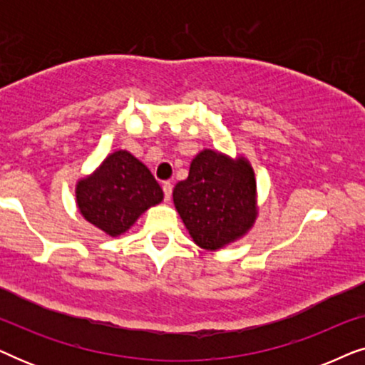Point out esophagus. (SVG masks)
I'll list each match as a JSON object with an SVG mask.
<instances>
[{
  "instance_id": "esophagus-1",
  "label": "esophagus",
  "mask_w": 365,
  "mask_h": 365,
  "mask_svg": "<svg viewBox=\"0 0 365 365\" xmlns=\"http://www.w3.org/2000/svg\"><path fill=\"white\" fill-rule=\"evenodd\" d=\"M163 191H164V201H171V194H173V184L171 182H163Z\"/></svg>"
}]
</instances>
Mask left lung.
<instances>
[{
    "instance_id": "1",
    "label": "left lung",
    "mask_w": 365,
    "mask_h": 365,
    "mask_svg": "<svg viewBox=\"0 0 365 365\" xmlns=\"http://www.w3.org/2000/svg\"><path fill=\"white\" fill-rule=\"evenodd\" d=\"M173 199L192 241L207 251L237 241L257 217L251 164L212 149L192 159L189 176L176 184Z\"/></svg>"
}]
</instances>
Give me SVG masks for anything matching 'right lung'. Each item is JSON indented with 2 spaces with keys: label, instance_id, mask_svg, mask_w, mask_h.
<instances>
[{
  "label": "right lung",
  "instance_id": "right-lung-1",
  "mask_svg": "<svg viewBox=\"0 0 365 365\" xmlns=\"http://www.w3.org/2000/svg\"><path fill=\"white\" fill-rule=\"evenodd\" d=\"M163 197V189L151 171L128 151L109 154L91 176L76 184L79 212L113 237L126 232Z\"/></svg>",
  "mask_w": 365,
  "mask_h": 365
}]
</instances>
